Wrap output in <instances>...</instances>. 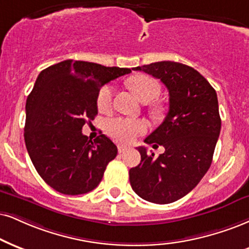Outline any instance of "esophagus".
Returning a JSON list of instances; mask_svg holds the SVG:
<instances>
[{"label":"esophagus","mask_w":249,"mask_h":249,"mask_svg":"<svg viewBox=\"0 0 249 249\" xmlns=\"http://www.w3.org/2000/svg\"><path fill=\"white\" fill-rule=\"evenodd\" d=\"M127 150H128V148H127V146H124V145H119L118 146L119 153H124V151H127Z\"/></svg>","instance_id":"1"}]
</instances>
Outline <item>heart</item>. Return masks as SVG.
<instances>
[{
    "mask_svg": "<svg viewBox=\"0 0 249 249\" xmlns=\"http://www.w3.org/2000/svg\"><path fill=\"white\" fill-rule=\"evenodd\" d=\"M130 88L143 103L153 100L156 97H158L160 92L158 82L145 75H140L131 78ZM113 93H114V88L110 84H106L100 88L97 94V106L100 112H109L112 108ZM105 130L112 139L120 143L128 144L134 142L137 137L148 130V122L142 119L116 116V118L106 120Z\"/></svg>",
    "mask_w": 249,
    "mask_h": 249,
    "instance_id": "b5f03b06",
    "label": "heart"
}]
</instances>
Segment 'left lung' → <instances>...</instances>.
Wrapping results in <instances>:
<instances>
[{"label": "left lung", "instance_id": "left-lung-1", "mask_svg": "<svg viewBox=\"0 0 249 249\" xmlns=\"http://www.w3.org/2000/svg\"><path fill=\"white\" fill-rule=\"evenodd\" d=\"M133 69L160 79L168 90L170 109L144 140L162 145L165 152L155 158V153L137 148L141 162L129 171L131 188L145 201L172 203L197 186L213 161L222 124L217 93L197 70L186 64L161 61Z\"/></svg>", "mask_w": 249, "mask_h": 249}]
</instances>
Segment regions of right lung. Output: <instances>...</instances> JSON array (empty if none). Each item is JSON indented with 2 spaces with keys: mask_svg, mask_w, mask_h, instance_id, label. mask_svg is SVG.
Returning a JSON list of instances; mask_svg holds the SVG:
<instances>
[{
  "mask_svg": "<svg viewBox=\"0 0 249 249\" xmlns=\"http://www.w3.org/2000/svg\"><path fill=\"white\" fill-rule=\"evenodd\" d=\"M129 72L128 68L66 60L39 73L26 100L24 140L39 176L56 192H91L116 157L118 148L106 135L92 142L82 128L98 114L100 88Z\"/></svg>",
  "mask_w": 249,
  "mask_h": 249,
  "instance_id": "obj_1",
  "label": "right lung"
}]
</instances>
